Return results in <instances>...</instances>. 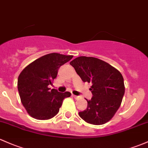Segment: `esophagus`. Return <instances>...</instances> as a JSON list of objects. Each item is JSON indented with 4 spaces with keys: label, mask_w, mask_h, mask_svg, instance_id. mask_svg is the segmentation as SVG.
<instances>
[{
    "label": "esophagus",
    "mask_w": 148,
    "mask_h": 148,
    "mask_svg": "<svg viewBox=\"0 0 148 148\" xmlns=\"http://www.w3.org/2000/svg\"><path fill=\"white\" fill-rule=\"evenodd\" d=\"M73 97H74L75 99H80V97L76 96V95H73Z\"/></svg>",
    "instance_id": "34e87169"
}]
</instances>
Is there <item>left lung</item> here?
I'll list each match as a JSON object with an SVG mask.
<instances>
[{"instance_id": "obj_1", "label": "left lung", "mask_w": 148, "mask_h": 148, "mask_svg": "<svg viewBox=\"0 0 148 148\" xmlns=\"http://www.w3.org/2000/svg\"><path fill=\"white\" fill-rule=\"evenodd\" d=\"M70 64L83 82L92 83L93 97L79 116L87 123L102 125L113 118L120 107L125 92L121 73L106 62L95 57L79 56Z\"/></svg>"}]
</instances>
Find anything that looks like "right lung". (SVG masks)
I'll use <instances>...</instances> for the list:
<instances>
[{
	"label": "right lung",
	"mask_w": 148,
	"mask_h": 148,
	"mask_svg": "<svg viewBox=\"0 0 148 148\" xmlns=\"http://www.w3.org/2000/svg\"><path fill=\"white\" fill-rule=\"evenodd\" d=\"M73 57L51 53L32 62L20 73L17 89L21 102L27 112L38 120H48L55 116L63 104V99L71 97L69 92H58L55 89L49 91L62 65Z\"/></svg>",
	"instance_id": "1"
}]
</instances>
